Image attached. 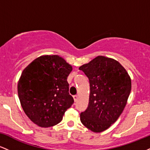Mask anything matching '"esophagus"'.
I'll return each instance as SVG.
<instances>
[{
  "label": "esophagus",
  "instance_id": "1",
  "mask_svg": "<svg viewBox=\"0 0 150 150\" xmlns=\"http://www.w3.org/2000/svg\"><path fill=\"white\" fill-rule=\"evenodd\" d=\"M73 99H74V101H77V99H78V95H75V96H73Z\"/></svg>",
  "mask_w": 150,
  "mask_h": 150
}]
</instances>
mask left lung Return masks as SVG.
<instances>
[{
  "instance_id": "1",
  "label": "left lung",
  "mask_w": 150,
  "mask_h": 150,
  "mask_svg": "<svg viewBox=\"0 0 150 150\" xmlns=\"http://www.w3.org/2000/svg\"><path fill=\"white\" fill-rule=\"evenodd\" d=\"M89 80V104L80 113L82 123L94 132L108 129L120 116L131 91L126 70L113 58L98 56L79 68Z\"/></svg>"
}]
</instances>
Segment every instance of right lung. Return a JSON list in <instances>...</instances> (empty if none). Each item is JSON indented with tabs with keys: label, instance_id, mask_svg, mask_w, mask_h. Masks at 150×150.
<instances>
[{
	"label": "right lung",
	"instance_id": "add662e5",
	"mask_svg": "<svg viewBox=\"0 0 150 150\" xmlns=\"http://www.w3.org/2000/svg\"><path fill=\"white\" fill-rule=\"evenodd\" d=\"M73 67L58 55L34 59L18 81L20 104L30 119L42 128L58 124L73 104L67 78Z\"/></svg>",
	"mask_w": 150,
	"mask_h": 150
}]
</instances>
